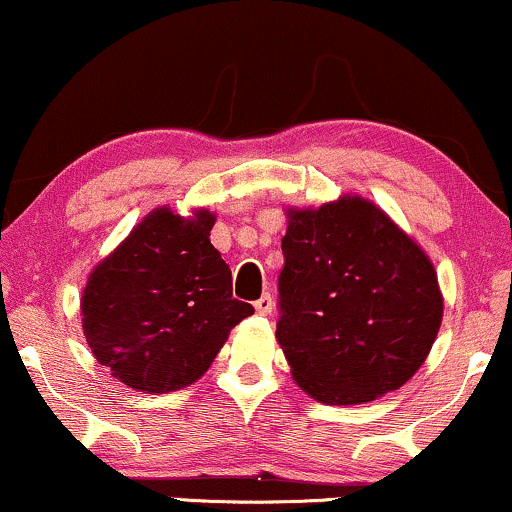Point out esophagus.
<instances>
[{
  "label": "esophagus",
  "instance_id": "obj_1",
  "mask_svg": "<svg viewBox=\"0 0 512 512\" xmlns=\"http://www.w3.org/2000/svg\"><path fill=\"white\" fill-rule=\"evenodd\" d=\"M254 308H256V313H261V315L273 313V308H275L273 296H270V294H263L261 299H256V301H254Z\"/></svg>",
  "mask_w": 512,
  "mask_h": 512
}]
</instances>
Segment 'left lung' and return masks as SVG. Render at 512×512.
<instances>
[{"instance_id": "left-lung-1", "label": "left lung", "mask_w": 512, "mask_h": 512, "mask_svg": "<svg viewBox=\"0 0 512 512\" xmlns=\"http://www.w3.org/2000/svg\"><path fill=\"white\" fill-rule=\"evenodd\" d=\"M282 254L277 342L313 399L375 401L415 375L444 301L430 258L380 208L346 197L289 211Z\"/></svg>"}]
</instances>
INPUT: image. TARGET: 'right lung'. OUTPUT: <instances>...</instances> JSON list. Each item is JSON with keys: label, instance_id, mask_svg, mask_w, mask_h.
I'll return each mask as SVG.
<instances>
[{"label": "right lung", "instance_id": "right-lung-1", "mask_svg": "<svg viewBox=\"0 0 512 512\" xmlns=\"http://www.w3.org/2000/svg\"><path fill=\"white\" fill-rule=\"evenodd\" d=\"M213 216L159 208L99 263L82 292L87 344L113 377L166 394L197 382L227 332L254 313L232 299V273L213 249Z\"/></svg>", "mask_w": 512, "mask_h": 512}]
</instances>
